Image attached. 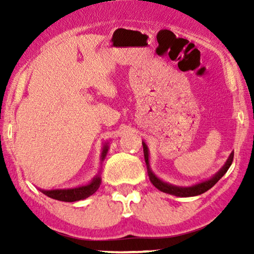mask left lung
Listing matches in <instances>:
<instances>
[{
	"label": "left lung",
	"instance_id": "obj_1",
	"mask_svg": "<svg viewBox=\"0 0 254 254\" xmlns=\"http://www.w3.org/2000/svg\"><path fill=\"white\" fill-rule=\"evenodd\" d=\"M143 144V152H144V159H145V163H147L148 166V174H149V178H150V182L152 183V185L156 188H158L159 190H161L163 192H167V194H171V195H175V196H179V197H190V196H197V195H200V194H204L205 191H207L208 189L212 188L215 184H216L218 180H220L223 176L226 174V171L229 170V168L232 165V162H233V157H234V153L232 152L231 156L227 159L226 163L224 165V167L218 171V173L213 176L212 178L206 180V182H203L200 184H197L195 186H191V187H177V186H173V185H169L167 183H163L161 182L160 179H158L156 176H154L151 170L149 168V153H148V148L147 145H145L144 142H142Z\"/></svg>",
	"mask_w": 254,
	"mask_h": 254
}]
</instances>
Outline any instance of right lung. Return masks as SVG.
Here are the masks:
<instances>
[{"label":"right lung","instance_id":"right-lung-1","mask_svg":"<svg viewBox=\"0 0 254 254\" xmlns=\"http://www.w3.org/2000/svg\"><path fill=\"white\" fill-rule=\"evenodd\" d=\"M107 152V145L104 147V150L102 152V160L105 158ZM101 185V178L100 176H96L95 178L92 180V183L86 186H81L78 188H71V189H55V190H42L45 195H47L50 198L62 200V201H76L80 199H85L93 195Z\"/></svg>","mask_w":254,"mask_h":254}]
</instances>
